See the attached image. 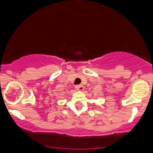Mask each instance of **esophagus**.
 <instances>
[{"mask_svg": "<svg viewBox=\"0 0 153 153\" xmlns=\"http://www.w3.org/2000/svg\"><path fill=\"white\" fill-rule=\"evenodd\" d=\"M75 88L77 89V90L78 91H83V89H84V87L82 86V85H77L76 86H75Z\"/></svg>", "mask_w": 153, "mask_h": 153, "instance_id": "obj_1", "label": "esophagus"}]
</instances>
